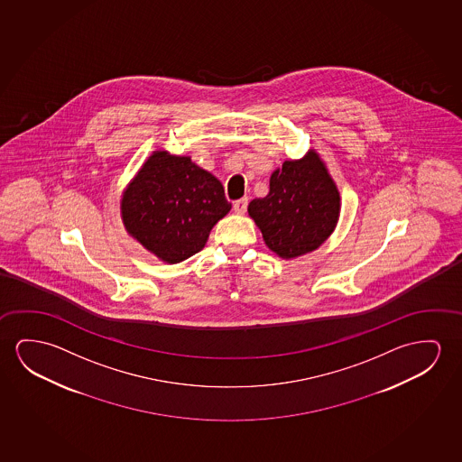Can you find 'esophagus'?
I'll return each mask as SVG.
<instances>
[{
  "instance_id": "esophagus-1",
  "label": "esophagus",
  "mask_w": 462,
  "mask_h": 462,
  "mask_svg": "<svg viewBox=\"0 0 462 462\" xmlns=\"http://www.w3.org/2000/svg\"><path fill=\"white\" fill-rule=\"evenodd\" d=\"M246 208H248V199H236L234 203V211L236 214L246 213Z\"/></svg>"
}]
</instances>
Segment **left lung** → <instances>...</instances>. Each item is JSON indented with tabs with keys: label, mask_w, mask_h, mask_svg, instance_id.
<instances>
[{
	"label": "left lung",
	"mask_w": 462,
	"mask_h": 462,
	"mask_svg": "<svg viewBox=\"0 0 462 462\" xmlns=\"http://www.w3.org/2000/svg\"><path fill=\"white\" fill-rule=\"evenodd\" d=\"M339 192L317 153L284 162L270 178L267 197L253 199L248 213L265 245L283 259L319 248L336 227Z\"/></svg>",
	"instance_id": "8db88e82"
}]
</instances>
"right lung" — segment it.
I'll return each instance as SVG.
<instances>
[{"label":"right lung","mask_w":462,"mask_h":462,"mask_svg":"<svg viewBox=\"0 0 462 462\" xmlns=\"http://www.w3.org/2000/svg\"><path fill=\"white\" fill-rule=\"evenodd\" d=\"M224 187L189 156L155 152L121 199L129 234L164 263H178L205 248L217 220L230 211Z\"/></svg>","instance_id":"right-lung-1"}]
</instances>
